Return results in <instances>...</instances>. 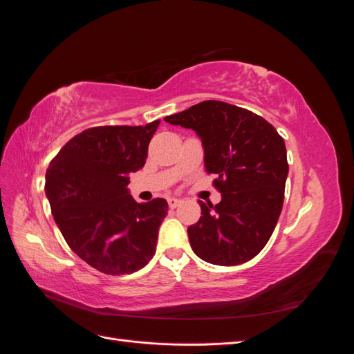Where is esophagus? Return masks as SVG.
I'll return each instance as SVG.
<instances>
[{
    "label": "esophagus",
    "mask_w": 354,
    "mask_h": 354,
    "mask_svg": "<svg viewBox=\"0 0 354 354\" xmlns=\"http://www.w3.org/2000/svg\"><path fill=\"white\" fill-rule=\"evenodd\" d=\"M181 203V201L180 199H177V198H169L168 199V205H169V208L171 209H174V208H177L178 205Z\"/></svg>",
    "instance_id": "34e87169"
}]
</instances>
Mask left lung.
Returning a JSON list of instances; mask_svg holds the SVG:
<instances>
[{"label":"left lung","instance_id":"left-lung-1","mask_svg":"<svg viewBox=\"0 0 354 354\" xmlns=\"http://www.w3.org/2000/svg\"><path fill=\"white\" fill-rule=\"evenodd\" d=\"M192 128L203 146V162L221 194L217 205L199 201L202 216L187 229L190 246L203 261L238 266L269 242L279 220L288 177L286 147L276 128L248 109L205 100L165 116Z\"/></svg>","mask_w":354,"mask_h":354}]
</instances>
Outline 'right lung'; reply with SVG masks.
<instances>
[{"mask_svg":"<svg viewBox=\"0 0 354 354\" xmlns=\"http://www.w3.org/2000/svg\"><path fill=\"white\" fill-rule=\"evenodd\" d=\"M159 120L145 127H93L51 159L46 195L63 238L80 259L106 274H130L151 261L168 203H137L130 177L143 168Z\"/></svg>","mask_w":354,"mask_h":354,"instance_id":"1","label":"right lung"}]
</instances>
